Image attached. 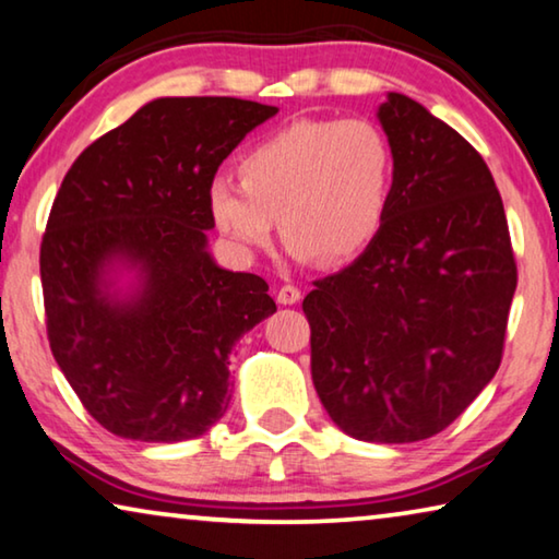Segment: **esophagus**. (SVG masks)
<instances>
[{"instance_id":"obj_1","label":"esophagus","mask_w":559,"mask_h":559,"mask_svg":"<svg viewBox=\"0 0 559 559\" xmlns=\"http://www.w3.org/2000/svg\"><path fill=\"white\" fill-rule=\"evenodd\" d=\"M278 304L281 306H294V304H298V301H301V290H298L296 286H290V283H288V286H281L278 288Z\"/></svg>"}]
</instances>
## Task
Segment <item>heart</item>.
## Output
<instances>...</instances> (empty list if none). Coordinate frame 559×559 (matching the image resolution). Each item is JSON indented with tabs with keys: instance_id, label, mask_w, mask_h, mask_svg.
Instances as JSON below:
<instances>
[{
	"instance_id": "obj_1",
	"label": "heart",
	"mask_w": 559,
	"mask_h": 559,
	"mask_svg": "<svg viewBox=\"0 0 559 559\" xmlns=\"http://www.w3.org/2000/svg\"><path fill=\"white\" fill-rule=\"evenodd\" d=\"M240 182L218 178L207 211L240 253L273 243L276 218L296 258L352 261L384 228L396 155L366 118H304L255 143L238 163Z\"/></svg>"
}]
</instances>
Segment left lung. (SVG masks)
I'll use <instances>...</instances> for the list:
<instances>
[{
  "mask_svg": "<svg viewBox=\"0 0 559 559\" xmlns=\"http://www.w3.org/2000/svg\"><path fill=\"white\" fill-rule=\"evenodd\" d=\"M379 122L396 186L377 240L304 298L311 377L348 437L406 444L439 435L499 369L514 288L510 228L487 163L412 97Z\"/></svg>",
  "mask_w": 559,
  "mask_h": 559,
  "instance_id": "1",
  "label": "left lung"
}]
</instances>
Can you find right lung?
Listing matches in <instances>:
<instances>
[{
    "label": "right lung",
    "instance_id": "add662e5",
    "mask_svg": "<svg viewBox=\"0 0 559 559\" xmlns=\"http://www.w3.org/2000/svg\"><path fill=\"white\" fill-rule=\"evenodd\" d=\"M276 112L238 97L153 99L64 175L39 248L47 338L115 437L195 439L228 409L230 348L276 304L261 276L207 253V188Z\"/></svg>",
    "mask_w": 559,
    "mask_h": 559
}]
</instances>
